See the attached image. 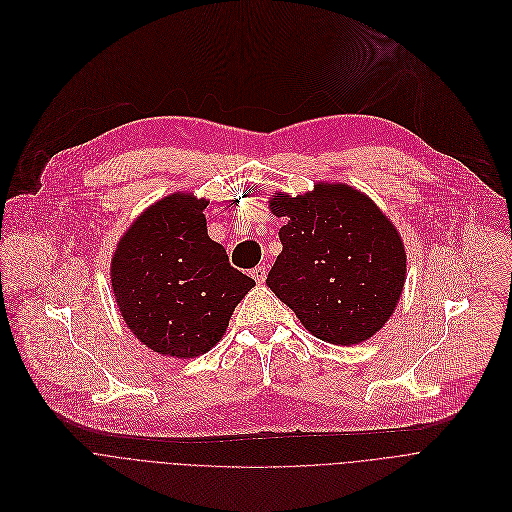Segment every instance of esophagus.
Instances as JSON below:
<instances>
[{
  "instance_id": "1",
  "label": "esophagus",
  "mask_w": 512,
  "mask_h": 512,
  "mask_svg": "<svg viewBox=\"0 0 512 512\" xmlns=\"http://www.w3.org/2000/svg\"><path fill=\"white\" fill-rule=\"evenodd\" d=\"M250 274H252V278H254L258 284H262V282L266 280V266H256Z\"/></svg>"
}]
</instances>
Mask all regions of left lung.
Returning <instances> with one entry per match:
<instances>
[{"mask_svg":"<svg viewBox=\"0 0 512 512\" xmlns=\"http://www.w3.org/2000/svg\"><path fill=\"white\" fill-rule=\"evenodd\" d=\"M286 226L266 284L304 329L333 345H357L391 317L405 282V250L375 203L349 185L270 199Z\"/></svg>","mask_w":512,"mask_h":512,"instance_id":"obj_1","label":"left lung"}]
</instances>
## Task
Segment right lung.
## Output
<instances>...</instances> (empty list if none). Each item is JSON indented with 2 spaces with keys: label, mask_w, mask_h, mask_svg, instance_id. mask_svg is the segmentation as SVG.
Masks as SVG:
<instances>
[{
  "label": "right lung",
  "mask_w": 512,
  "mask_h": 512,
  "mask_svg": "<svg viewBox=\"0 0 512 512\" xmlns=\"http://www.w3.org/2000/svg\"><path fill=\"white\" fill-rule=\"evenodd\" d=\"M206 199L173 193L129 228L111 266L121 315L161 355L197 357L226 333L238 302L256 284L208 236Z\"/></svg>",
  "instance_id": "right-lung-1"
}]
</instances>
